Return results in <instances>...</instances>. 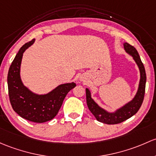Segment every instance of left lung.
<instances>
[{
    "label": "left lung",
    "instance_id": "left-lung-1",
    "mask_svg": "<svg viewBox=\"0 0 156 156\" xmlns=\"http://www.w3.org/2000/svg\"><path fill=\"white\" fill-rule=\"evenodd\" d=\"M123 46L126 53L133 57L140 71V78L138 89L132 100L124 105L122 107L118 108L114 112H108L106 110L100 107L99 105L92 99L90 91L88 88H86L87 104L90 112L94 115L98 121L103 123L109 124V125L120 123L134 115L140 109L143 103L144 94H145L147 75H146L145 68L140 60L138 52L134 46L129 45L127 42L123 44Z\"/></svg>",
    "mask_w": 156,
    "mask_h": 156
}]
</instances>
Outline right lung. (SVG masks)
Returning a JSON list of instances; mask_svg holds the SVG:
<instances>
[{"mask_svg": "<svg viewBox=\"0 0 156 156\" xmlns=\"http://www.w3.org/2000/svg\"><path fill=\"white\" fill-rule=\"evenodd\" d=\"M35 39L27 42L19 49L9 69L8 91L11 105L20 117L34 122H45L58 113L66 96L76 84L66 83L57 86L46 94L39 95L25 87L21 79L20 69L23 54L34 44Z\"/></svg>", "mask_w": 156, "mask_h": 156, "instance_id": "obj_1", "label": "right lung"}]
</instances>
